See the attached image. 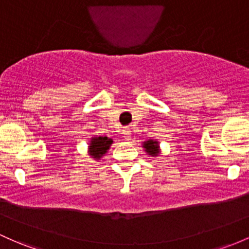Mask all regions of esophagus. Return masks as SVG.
I'll return each instance as SVG.
<instances>
[{
    "label": "esophagus",
    "mask_w": 249,
    "mask_h": 249,
    "mask_svg": "<svg viewBox=\"0 0 249 249\" xmlns=\"http://www.w3.org/2000/svg\"><path fill=\"white\" fill-rule=\"evenodd\" d=\"M124 136L125 140H130V139H132V132H130L129 129H125L124 132Z\"/></svg>",
    "instance_id": "1"
}]
</instances>
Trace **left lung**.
Instances as JSON below:
<instances>
[{
  "label": "left lung",
  "instance_id": "8db88e82",
  "mask_svg": "<svg viewBox=\"0 0 249 249\" xmlns=\"http://www.w3.org/2000/svg\"><path fill=\"white\" fill-rule=\"evenodd\" d=\"M142 148L145 149L147 156H149L152 158L159 157V154L161 153V149H160V143L157 139H148V140L143 141Z\"/></svg>",
  "mask_w": 249,
  "mask_h": 249
}]
</instances>
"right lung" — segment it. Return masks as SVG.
Masks as SVG:
<instances>
[{"label": "right lung", "mask_w": 249, "mask_h": 249, "mask_svg": "<svg viewBox=\"0 0 249 249\" xmlns=\"http://www.w3.org/2000/svg\"><path fill=\"white\" fill-rule=\"evenodd\" d=\"M113 139L108 136H91L90 141L88 142V154L93 160H101L108 153L109 148L113 145Z\"/></svg>", "instance_id": "1"}]
</instances>
